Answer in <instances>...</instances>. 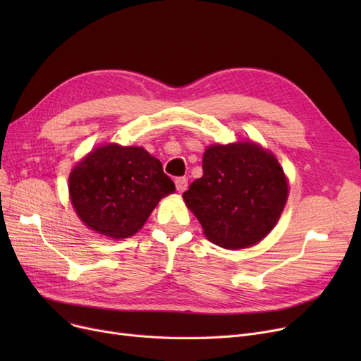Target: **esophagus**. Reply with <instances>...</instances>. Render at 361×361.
I'll use <instances>...</instances> for the list:
<instances>
[{
    "label": "esophagus",
    "mask_w": 361,
    "mask_h": 361,
    "mask_svg": "<svg viewBox=\"0 0 361 361\" xmlns=\"http://www.w3.org/2000/svg\"><path fill=\"white\" fill-rule=\"evenodd\" d=\"M187 185H188V180L185 177H177L176 178V187H177V190L180 193H183L185 190Z\"/></svg>",
    "instance_id": "esophagus-1"
}]
</instances>
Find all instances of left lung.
Listing matches in <instances>:
<instances>
[{
  "instance_id": "1",
  "label": "left lung",
  "mask_w": 361,
  "mask_h": 361,
  "mask_svg": "<svg viewBox=\"0 0 361 361\" xmlns=\"http://www.w3.org/2000/svg\"><path fill=\"white\" fill-rule=\"evenodd\" d=\"M202 169L183 197L204 235L233 250L268 235L288 197L275 157L255 143L215 145L204 150Z\"/></svg>"
}]
</instances>
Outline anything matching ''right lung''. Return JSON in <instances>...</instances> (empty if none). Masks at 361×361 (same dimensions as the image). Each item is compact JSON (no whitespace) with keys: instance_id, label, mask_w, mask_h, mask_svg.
Segmentation results:
<instances>
[{"instance_id":"1","label":"right lung","mask_w":361,"mask_h":361,"mask_svg":"<svg viewBox=\"0 0 361 361\" xmlns=\"http://www.w3.org/2000/svg\"><path fill=\"white\" fill-rule=\"evenodd\" d=\"M73 207L90 230L111 237L135 235L158 202L176 192L159 159L143 147L94 149L70 174Z\"/></svg>"}]
</instances>
